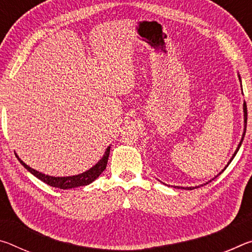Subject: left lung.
<instances>
[{"label":"left lung","mask_w":252,"mask_h":252,"mask_svg":"<svg viewBox=\"0 0 252 252\" xmlns=\"http://www.w3.org/2000/svg\"><path fill=\"white\" fill-rule=\"evenodd\" d=\"M239 79H240V75H239ZM244 116H245V131H244V134H242V138H241V141H240V143H239V146H238V148H237V150L236 151H234V153H233V156H232V158H231V159H230V161L228 162V164L230 163V162H231L232 161V159H233V158H234V156H236L237 155V152H238V150H239V148H240V146H241V143H242V141H244V138H245V134H246V129H247V104H246V102H245V103H244ZM225 168H227V167H225ZM224 168V169H225ZM223 169V170H224ZM223 170H222V171H223ZM222 171H221L219 174H221V173H222ZM219 174H218V176H219ZM218 176H217V177H218ZM216 177V178H217ZM212 180H213V179H212ZM209 182H210V181H209ZM208 183V182H207ZM177 188H180V187H177ZM195 188H199V187H187V188H182V189H188V190H192V189H195Z\"/></svg>","instance_id":"1"}]
</instances>
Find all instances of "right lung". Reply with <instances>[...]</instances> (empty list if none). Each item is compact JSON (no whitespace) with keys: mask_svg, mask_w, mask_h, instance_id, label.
Instances as JSON below:
<instances>
[{"mask_svg":"<svg viewBox=\"0 0 252 252\" xmlns=\"http://www.w3.org/2000/svg\"><path fill=\"white\" fill-rule=\"evenodd\" d=\"M109 155H110V147H108V149H106V151L104 153V156L102 157V159L97 162L95 165H93L90 170H88V171H85L81 174H78V176H72V177H51V176H48V174L41 173L39 171H36V170L30 168L29 165L25 164L18 156L16 157H18L21 164H22L28 171L31 172L33 176H35L37 179H40L41 181L45 182L46 185H49L51 187L65 190V189H72V188L88 186L90 185L91 182L94 181L106 168Z\"/></svg>","mask_w":252,"mask_h":252,"instance_id":"add662e5","label":"right lung"}]
</instances>
